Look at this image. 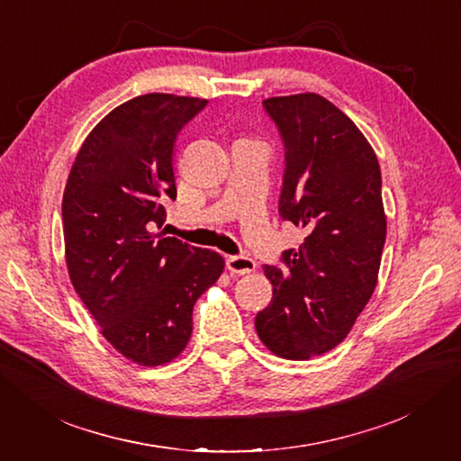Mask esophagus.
I'll return each instance as SVG.
<instances>
[{
  "label": "esophagus",
  "mask_w": 461,
  "mask_h": 461,
  "mask_svg": "<svg viewBox=\"0 0 461 461\" xmlns=\"http://www.w3.org/2000/svg\"><path fill=\"white\" fill-rule=\"evenodd\" d=\"M227 269L232 275H249L256 271V261L252 258L244 256H232L227 259Z\"/></svg>",
  "instance_id": "34e87169"
}]
</instances>
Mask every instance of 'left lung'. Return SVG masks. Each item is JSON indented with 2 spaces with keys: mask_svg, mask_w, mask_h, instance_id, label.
<instances>
[{
  "mask_svg": "<svg viewBox=\"0 0 461 461\" xmlns=\"http://www.w3.org/2000/svg\"><path fill=\"white\" fill-rule=\"evenodd\" d=\"M286 148L278 213L305 230L265 265L271 303L256 315L259 340L285 359L339 346L373 296L386 239L381 169L367 138L327 97L303 92L263 102Z\"/></svg>",
  "mask_w": 461,
  "mask_h": 461,
  "instance_id": "obj_1",
  "label": "left lung"
}]
</instances>
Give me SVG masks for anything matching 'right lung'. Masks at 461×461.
Masks as SVG:
<instances>
[{
	"label": "right lung",
	"mask_w": 461,
	"mask_h": 461,
	"mask_svg": "<svg viewBox=\"0 0 461 461\" xmlns=\"http://www.w3.org/2000/svg\"><path fill=\"white\" fill-rule=\"evenodd\" d=\"M207 100L144 94L121 104L82 142L63 192L68 276L104 339L144 367L183 354L192 310L225 259L151 232L176 198L178 131Z\"/></svg>",
	"instance_id": "add662e5"
}]
</instances>
